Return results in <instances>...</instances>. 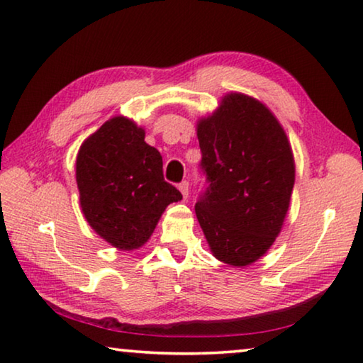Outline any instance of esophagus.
<instances>
[{"label": "esophagus", "instance_id": "34e87169", "mask_svg": "<svg viewBox=\"0 0 363 363\" xmlns=\"http://www.w3.org/2000/svg\"><path fill=\"white\" fill-rule=\"evenodd\" d=\"M178 189H180V191H182L183 198L188 199V196H189V183H188L186 180H185V182H182L180 185H178Z\"/></svg>", "mask_w": 363, "mask_h": 363}]
</instances>
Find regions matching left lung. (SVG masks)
<instances>
[{"label":"left lung","instance_id":"obj_1","mask_svg":"<svg viewBox=\"0 0 363 363\" xmlns=\"http://www.w3.org/2000/svg\"><path fill=\"white\" fill-rule=\"evenodd\" d=\"M204 186L194 206L211 251L245 267L267 252L281 230L294 186L286 133L257 99L241 93L198 123Z\"/></svg>","mask_w":363,"mask_h":363}]
</instances>
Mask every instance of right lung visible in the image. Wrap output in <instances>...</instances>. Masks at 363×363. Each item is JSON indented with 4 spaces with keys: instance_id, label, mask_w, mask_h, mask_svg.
Instances as JSON below:
<instances>
[{
    "instance_id": "1",
    "label": "right lung",
    "mask_w": 363,
    "mask_h": 363,
    "mask_svg": "<svg viewBox=\"0 0 363 363\" xmlns=\"http://www.w3.org/2000/svg\"><path fill=\"white\" fill-rule=\"evenodd\" d=\"M75 167L86 222L122 251L145 245L165 207L183 198L164 180L162 156L145 141V130L125 117L86 138Z\"/></svg>"
}]
</instances>
